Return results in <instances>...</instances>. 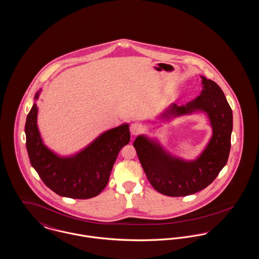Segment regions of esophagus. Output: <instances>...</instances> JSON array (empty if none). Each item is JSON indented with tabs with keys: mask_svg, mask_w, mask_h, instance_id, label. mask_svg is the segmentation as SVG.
I'll list each match as a JSON object with an SVG mask.
<instances>
[{
	"mask_svg": "<svg viewBox=\"0 0 259 259\" xmlns=\"http://www.w3.org/2000/svg\"><path fill=\"white\" fill-rule=\"evenodd\" d=\"M142 130H143V128H142V126L140 125L139 123H133L130 126V131H131L132 135H134V136L140 134L142 132Z\"/></svg>",
	"mask_w": 259,
	"mask_h": 259,
	"instance_id": "1",
	"label": "esophagus"
}]
</instances>
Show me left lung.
Here are the masks:
<instances>
[{"instance_id":"8db88e82","label":"left lung","mask_w":259,"mask_h":259,"mask_svg":"<svg viewBox=\"0 0 259 259\" xmlns=\"http://www.w3.org/2000/svg\"><path fill=\"white\" fill-rule=\"evenodd\" d=\"M201 78L203 90L199 97L186 105L172 104L168 110L175 115L195 110L208 114L213 136L198 159L185 161L175 158L145 136H138L133 144L147 179L158 192L166 196H187L206 188L218 177L229 159L233 131L232 108L215 81Z\"/></svg>"}]
</instances>
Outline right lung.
<instances>
[{"label":"right lung","instance_id":"1","mask_svg":"<svg viewBox=\"0 0 259 259\" xmlns=\"http://www.w3.org/2000/svg\"><path fill=\"white\" fill-rule=\"evenodd\" d=\"M39 92L34 99L37 100ZM34 103L25 122L26 149L31 165L44 184L60 196L89 199L105 188L120 150L130 141L129 125L124 124L101 134L83 151L71 158H60L40 138Z\"/></svg>","mask_w":259,"mask_h":259}]
</instances>
